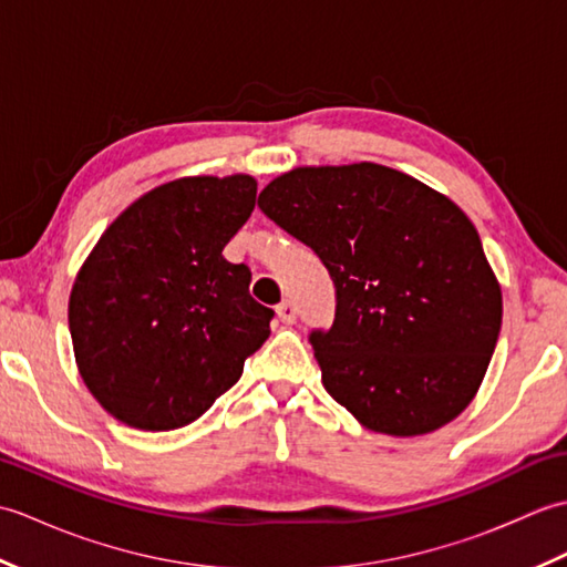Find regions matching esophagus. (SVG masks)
I'll list each match as a JSON object with an SVG mask.
<instances>
[{
	"label": "esophagus",
	"mask_w": 567,
	"mask_h": 567,
	"mask_svg": "<svg viewBox=\"0 0 567 567\" xmlns=\"http://www.w3.org/2000/svg\"><path fill=\"white\" fill-rule=\"evenodd\" d=\"M275 315L282 323H295L297 321V309H295L292 302H287V299L275 307Z\"/></svg>",
	"instance_id": "obj_1"
}]
</instances>
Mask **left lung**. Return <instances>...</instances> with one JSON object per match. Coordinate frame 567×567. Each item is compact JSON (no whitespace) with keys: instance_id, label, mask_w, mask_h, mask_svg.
<instances>
[{"instance_id":"8db88e82","label":"left lung","mask_w":567,"mask_h":567,"mask_svg":"<svg viewBox=\"0 0 567 567\" xmlns=\"http://www.w3.org/2000/svg\"><path fill=\"white\" fill-rule=\"evenodd\" d=\"M258 207L327 265L336 319L309 341L321 382L360 424L421 436L473 402L502 327V287L465 212L378 163L307 165Z\"/></svg>"}]
</instances>
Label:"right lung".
I'll return each instance as SVG.
<instances>
[{
	"label": "right lung",
	"mask_w": 567,
	"mask_h": 567,
	"mask_svg": "<svg viewBox=\"0 0 567 567\" xmlns=\"http://www.w3.org/2000/svg\"><path fill=\"white\" fill-rule=\"evenodd\" d=\"M250 175L153 187L116 216L68 305L80 375L104 412L141 431L199 419L270 336L250 270L221 250L256 207Z\"/></svg>",
	"instance_id": "right-lung-1"
}]
</instances>
